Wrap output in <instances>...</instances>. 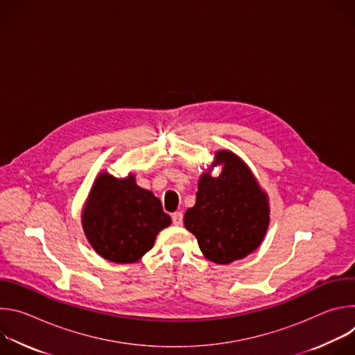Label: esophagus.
I'll return each instance as SVG.
<instances>
[{"mask_svg": "<svg viewBox=\"0 0 355 355\" xmlns=\"http://www.w3.org/2000/svg\"><path fill=\"white\" fill-rule=\"evenodd\" d=\"M171 218H173V223L175 226H182V219H184L182 212H175V214H173Z\"/></svg>", "mask_w": 355, "mask_h": 355, "instance_id": "esophagus-1", "label": "esophagus"}]
</instances>
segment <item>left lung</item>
Instances as JSON below:
<instances>
[{"mask_svg":"<svg viewBox=\"0 0 355 355\" xmlns=\"http://www.w3.org/2000/svg\"><path fill=\"white\" fill-rule=\"evenodd\" d=\"M223 166L219 176L211 170ZM185 229L212 263L230 264L256 251L270 225V200L250 167L230 150L215 151L200 174L196 202L184 215Z\"/></svg>","mask_w":355,"mask_h":355,"instance_id":"8db88e82","label":"left lung"}]
</instances>
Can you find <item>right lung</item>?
I'll use <instances>...</instances> for the list:
<instances>
[{"mask_svg":"<svg viewBox=\"0 0 355 355\" xmlns=\"http://www.w3.org/2000/svg\"><path fill=\"white\" fill-rule=\"evenodd\" d=\"M84 234L96 254L116 264L141 260L157 234L171 225L155 193L140 188L136 177L99 173L81 212Z\"/></svg>","mask_w":355,"mask_h":355,"instance_id":"1","label":"right lung"}]
</instances>
